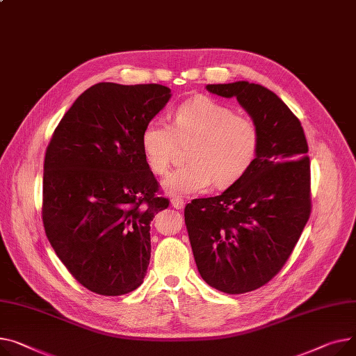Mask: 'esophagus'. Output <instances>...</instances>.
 I'll list each match as a JSON object with an SVG mask.
<instances>
[{"instance_id": "esophagus-1", "label": "esophagus", "mask_w": 356, "mask_h": 356, "mask_svg": "<svg viewBox=\"0 0 356 356\" xmlns=\"http://www.w3.org/2000/svg\"><path fill=\"white\" fill-rule=\"evenodd\" d=\"M170 202H172V206H173L175 209H177V210H181V209L184 207V204H186L181 197H173Z\"/></svg>"}]
</instances>
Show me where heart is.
I'll return each mask as SVG.
<instances>
[{
	"mask_svg": "<svg viewBox=\"0 0 356 356\" xmlns=\"http://www.w3.org/2000/svg\"><path fill=\"white\" fill-rule=\"evenodd\" d=\"M259 129L252 118L207 96H196L173 111V126L152 118L141 131L140 145L150 170L163 175L179 145L191 143L184 165L163 180L169 195L184 196L206 191L215 181L227 187L253 164L259 149Z\"/></svg>",
	"mask_w": 356,
	"mask_h": 356,
	"instance_id": "b5f03b06",
	"label": "heart"
}]
</instances>
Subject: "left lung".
Instances as JSON below:
<instances>
[{"label": "left lung", "instance_id": "1", "mask_svg": "<svg viewBox=\"0 0 356 356\" xmlns=\"http://www.w3.org/2000/svg\"><path fill=\"white\" fill-rule=\"evenodd\" d=\"M236 97L259 129L250 169L215 197L195 199L184 222L203 280L220 292L254 291L286 264L311 216V164L299 118L266 87L207 84Z\"/></svg>", "mask_w": 356, "mask_h": 356}]
</instances>
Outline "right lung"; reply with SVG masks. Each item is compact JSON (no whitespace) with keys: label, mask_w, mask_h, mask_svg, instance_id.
Returning a JSON list of instances; mask_svg holds the SVG:
<instances>
[{"label":"right lung","mask_w":356,"mask_h":356,"mask_svg":"<svg viewBox=\"0 0 356 356\" xmlns=\"http://www.w3.org/2000/svg\"><path fill=\"white\" fill-rule=\"evenodd\" d=\"M170 97L160 84H94L64 114L47 147L45 234L91 292L120 296L143 283L150 222L169 200L156 196L159 183L140 137Z\"/></svg>","instance_id":"1"}]
</instances>
